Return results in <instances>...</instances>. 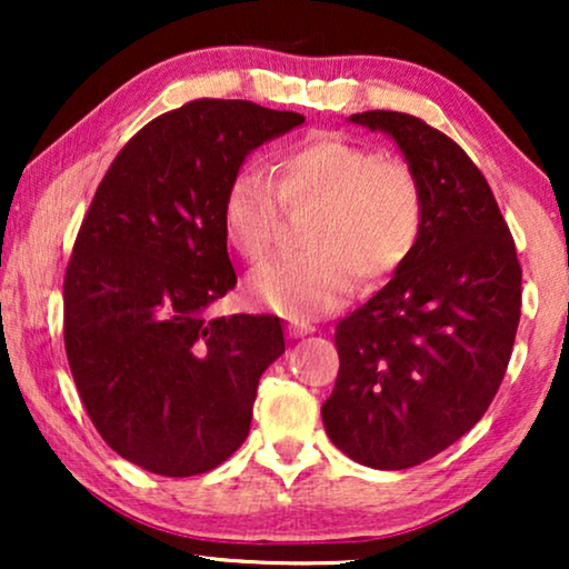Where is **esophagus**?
I'll return each instance as SVG.
<instances>
[{"label":"esophagus","mask_w":569,"mask_h":569,"mask_svg":"<svg viewBox=\"0 0 569 569\" xmlns=\"http://www.w3.org/2000/svg\"><path fill=\"white\" fill-rule=\"evenodd\" d=\"M313 331H316V326H313V323H308V321H298V318H295V321L287 323V333H290L292 339L308 337V333H313Z\"/></svg>","instance_id":"34e87169"}]
</instances>
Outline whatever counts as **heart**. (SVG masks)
I'll list each match as a JSON object with an SVG mask.
<instances>
[{"mask_svg":"<svg viewBox=\"0 0 569 569\" xmlns=\"http://www.w3.org/2000/svg\"><path fill=\"white\" fill-rule=\"evenodd\" d=\"M280 197L277 198L276 193ZM287 209H316L302 259H279L248 282L259 306L287 318H313L352 295V274L376 284L415 251L425 222V193L401 160L339 137H321L277 160V189L259 170L243 168L222 197V230L243 259L269 256Z\"/></svg>","mask_w":569,"mask_h":569,"instance_id":"1","label":"heart"}]
</instances>
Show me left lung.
<instances>
[{
    "instance_id": "1",
    "label": "left lung",
    "mask_w": 569,
    "mask_h": 569,
    "mask_svg": "<svg viewBox=\"0 0 569 569\" xmlns=\"http://www.w3.org/2000/svg\"><path fill=\"white\" fill-rule=\"evenodd\" d=\"M415 170L425 222L391 282L337 326L339 376L321 407L333 446L399 471L463 438L492 403L520 321V263L469 154L422 119L365 111Z\"/></svg>"
}]
</instances>
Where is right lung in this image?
<instances>
[{"label":"right lung","instance_id":"add662e5","mask_svg":"<svg viewBox=\"0 0 569 569\" xmlns=\"http://www.w3.org/2000/svg\"><path fill=\"white\" fill-rule=\"evenodd\" d=\"M306 116L193 100L123 144L77 232L64 347L108 446L160 477L220 466L251 430L259 378L284 352L277 316L209 318L236 287L222 230L230 178Z\"/></svg>","mask_w":569,"mask_h":569}]
</instances>
